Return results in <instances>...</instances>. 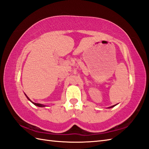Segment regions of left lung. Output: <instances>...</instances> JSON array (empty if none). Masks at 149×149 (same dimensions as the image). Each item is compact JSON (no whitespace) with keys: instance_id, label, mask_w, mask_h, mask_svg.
<instances>
[{"instance_id":"left-lung-1","label":"left lung","mask_w":149,"mask_h":149,"mask_svg":"<svg viewBox=\"0 0 149 149\" xmlns=\"http://www.w3.org/2000/svg\"><path fill=\"white\" fill-rule=\"evenodd\" d=\"M115 106V105H114V106H111V107H114Z\"/></svg>"}]
</instances>
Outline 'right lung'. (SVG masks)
Returning a JSON list of instances; mask_svg holds the SVG:
<instances>
[{"label":"right lung","mask_w":149,"mask_h":149,"mask_svg":"<svg viewBox=\"0 0 149 149\" xmlns=\"http://www.w3.org/2000/svg\"><path fill=\"white\" fill-rule=\"evenodd\" d=\"M27 97V99H29L30 101H31V102H32L33 104H34V105H35V106H38V107H44V106H44V105H43V104H38V103H34V102H32V101H31L29 99V97H28L27 96H26Z\"/></svg>","instance_id":"obj_1"}]
</instances>
